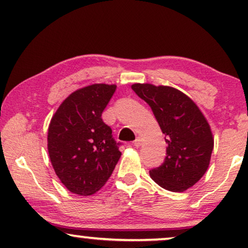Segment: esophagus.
<instances>
[{
  "label": "esophagus",
  "mask_w": 248,
  "mask_h": 248,
  "mask_svg": "<svg viewBox=\"0 0 248 248\" xmlns=\"http://www.w3.org/2000/svg\"><path fill=\"white\" fill-rule=\"evenodd\" d=\"M142 144V140H141V138H137V140H135L134 142H133V145L134 147H140V145Z\"/></svg>",
  "instance_id": "esophagus-1"
}]
</instances>
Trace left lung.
I'll list each match as a JSON object with an SVG mask.
<instances>
[{"label": "left lung", "instance_id": "8db88e82", "mask_svg": "<svg viewBox=\"0 0 248 248\" xmlns=\"http://www.w3.org/2000/svg\"><path fill=\"white\" fill-rule=\"evenodd\" d=\"M132 89L151 107L167 143V155L150 176L162 188L184 192L209 167L213 150L211 128L191 98L172 87L134 83Z\"/></svg>", "mask_w": 248, "mask_h": 248}]
</instances>
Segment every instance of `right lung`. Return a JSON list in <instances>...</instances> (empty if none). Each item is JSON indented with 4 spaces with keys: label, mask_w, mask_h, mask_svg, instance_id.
Segmentation results:
<instances>
[{
    "label": "right lung",
    "mask_w": 248,
    "mask_h": 248,
    "mask_svg": "<svg viewBox=\"0 0 248 248\" xmlns=\"http://www.w3.org/2000/svg\"><path fill=\"white\" fill-rule=\"evenodd\" d=\"M116 90L94 83L61 104L48 126L47 147L57 177L70 192L91 195L103 187L121 158L118 143L101 114Z\"/></svg>",
    "instance_id": "right-lung-1"
}]
</instances>
